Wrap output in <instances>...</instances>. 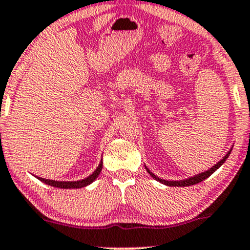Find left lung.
<instances>
[{
  "instance_id": "left-lung-1",
  "label": "left lung",
  "mask_w": 250,
  "mask_h": 250,
  "mask_svg": "<svg viewBox=\"0 0 250 250\" xmlns=\"http://www.w3.org/2000/svg\"><path fill=\"white\" fill-rule=\"evenodd\" d=\"M230 152H231V150H230L229 152H228L227 155H225L224 157L222 158L221 161H219L218 163H217V165H214L213 167L212 168H210L208 169V170H206V171H203V173H200V174H198V175H194V176H192V178H188V179H186V180H180V181H167V180H163V179H160L158 178V176H156L155 175V174H152L151 171L149 170V169H147L146 167V169L147 170V173L150 174V175L152 176V178H154L155 180H157V181H160V182H162V184H165V185H167V186H175V187H185V186H192V185H197V184H199V182H201L203 181V180H205V179H208V176L210 175H212V174L214 173V171L217 170V169H218L219 167H221V166L223 165V163L225 162V160H227L228 157H229V155H230Z\"/></svg>"
}]
</instances>
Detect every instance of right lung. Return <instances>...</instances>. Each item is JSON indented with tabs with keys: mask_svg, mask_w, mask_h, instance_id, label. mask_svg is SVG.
<instances>
[{
	"mask_svg": "<svg viewBox=\"0 0 250 250\" xmlns=\"http://www.w3.org/2000/svg\"><path fill=\"white\" fill-rule=\"evenodd\" d=\"M101 169H103V162H100L99 167L95 169V171H94L92 175H89L88 178L83 180H80V181H55V180L38 178V176H37V179H39L40 181L44 182V184L50 185V186L57 187V188H82V187H85L88 186V185L92 184L94 180L98 178L99 174L101 173Z\"/></svg>",
	"mask_w": 250,
	"mask_h": 250,
	"instance_id": "add662e5",
	"label": "right lung"
}]
</instances>
